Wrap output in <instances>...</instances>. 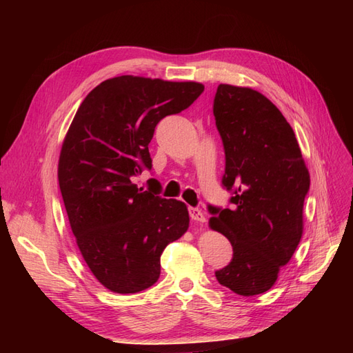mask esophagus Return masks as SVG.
<instances>
[{"label":"esophagus","instance_id":"obj_1","mask_svg":"<svg viewBox=\"0 0 353 353\" xmlns=\"http://www.w3.org/2000/svg\"><path fill=\"white\" fill-rule=\"evenodd\" d=\"M188 212H190V218L193 219V221H196V222H199V223L206 222L205 213H203L200 209H197V208H190Z\"/></svg>","mask_w":353,"mask_h":353}]
</instances>
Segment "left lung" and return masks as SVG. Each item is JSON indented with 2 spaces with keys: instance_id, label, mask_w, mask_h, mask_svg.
Listing matches in <instances>:
<instances>
[{
  "instance_id": "8db88e82",
  "label": "left lung",
  "mask_w": 353,
  "mask_h": 353,
  "mask_svg": "<svg viewBox=\"0 0 353 353\" xmlns=\"http://www.w3.org/2000/svg\"><path fill=\"white\" fill-rule=\"evenodd\" d=\"M213 114L225 150L222 185L232 209L209 206V227L232 245L231 262L215 272L240 296L268 292L303 234L307 168L290 123L263 94L221 83Z\"/></svg>"
}]
</instances>
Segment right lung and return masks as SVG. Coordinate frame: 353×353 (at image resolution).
I'll return each instance as SVG.
<instances>
[{
    "instance_id": "1",
    "label": "right lung",
    "mask_w": 353,
    "mask_h": 353,
    "mask_svg": "<svg viewBox=\"0 0 353 353\" xmlns=\"http://www.w3.org/2000/svg\"><path fill=\"white\" fill-rule=\"evenodd\" d=\"M205 87L123 74L97 85L61 145L59 185L83 261L110 292L138 293L160 275V254L188 230L183 201L138 188L152 168L156 125L187 109Z\"/></svg>"
}]
</instances>
